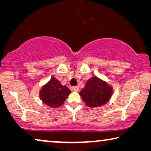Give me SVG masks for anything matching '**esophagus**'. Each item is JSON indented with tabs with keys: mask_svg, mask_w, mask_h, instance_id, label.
Returning a JSON list of instances; mask_svg holds the SVG:
<instances>
[{
	"mask_svg": "<svg viewBox=\"0 0 151 151\" xmlns=\"http://www.w3.org/2000/svg\"><path fill=\"white\" fill-rule=\"evenodd\" d=\"M72 88H73V90L75 91H79V86H74Z\"/></svg>",
	"mask_w": 151,
	"mask_h": 151,
	"instance_id": "esophagus-1",
	"label": "esophagus"
}]
</instances>
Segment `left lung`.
<instances>
[{
  "instance_id": "obj_1",
  "label": "left lung",
  "mask_w": 151,
  "mask_h": 151,
  "mask_svg": "<svg viewBox=\"0 0 151 151\" xmlns=\"http://www.w3.org/2000/svg\"><path fill=\"white\" fill-rule=\"evenodd\" d=\"M113 87L104 80L93 76L86 82L80 96L88 107L102 106L109 102L113 95Z\"/></svg>"
}]
</instances>
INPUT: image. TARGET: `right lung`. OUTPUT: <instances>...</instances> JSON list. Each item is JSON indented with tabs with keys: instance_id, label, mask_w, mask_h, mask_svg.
Listing matches in <instances>:
<instances>
[{
	"instance_id": "1",
	"label": "right lung",
	"mask_w": 151,
	"mask_h": 151,
	"mask_svg": "<svg viewBox=\"0 0 151 151\" xmlns=\"http://www.w3.org/2000/svg\"><path fill=\"white\" fill-rule=\"evenodd\" d=\"M71 91L67 86L62 85L54 76L42 86L40 91V98L43 103L52 108H57L63 105Z\"/></svg>"
}]
</instances>
